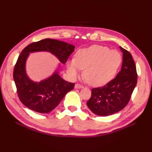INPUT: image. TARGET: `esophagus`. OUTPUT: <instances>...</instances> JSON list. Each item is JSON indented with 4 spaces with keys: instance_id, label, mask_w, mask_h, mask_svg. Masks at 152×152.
Wrapping results in <instances>:
<instances>
[{
    "instance_id": "esophagus-1",
    "label": "esophagus",
    "mask_w": 152,
    "mask_h": 152,
    "mask_svg": "<svg viewBox=\"0 0 152 152\" xmlns=\"http://www.w3.org/2000/svg\"><path fill=\"white\" fill-rule=\"evenodd\" d=\"M83 86L81 85V84H75V86H74V88H75L76 89H80V88H83Z\"/></svg>"
}]
</instances>
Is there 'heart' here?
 Here are the masks:
<instances>
[{
    "label": "heart",
    "instance_id": "heart-1",
    "mask_svg": "<svg viewBox=\"0 0 152 152\" xmlns=\"http://www.w3.org/2000/svg\"><path fill=\"white\" fill-rule=\"evenodd\" d=\"M122 63L121 53L105 46L93 45L80 49L75 58L67 61V70L75 78L84 70V77L91 85L102 86L112 81Z\"/></svg>",
    "mask_w": 152,
    "mask_h": 152
}]
</instances>
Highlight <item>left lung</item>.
Segmentation results:
<instances>
[{
    "instance_id": "1",
    "label": "left lung",
    "mask_w": 152,
    "mask_h": 152,
    "mask_svg": "<svg viewBox=\"0 0 152 152\" xmlns=\"http://www.w3.org/2000/svg\"><path fill=\"white\" fill-rule=\"evenodd\" d=\"M120 50L123 53L121 70L109 83L92 88L91 99L86 102L89 109L99 116L113 115L124 109L137 84V70L132 56L121 47Z\"/></svg>"
}]
</instances>
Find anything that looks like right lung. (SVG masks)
<instances>
[{"mask_svg":"<svg viewBox=\"0 0 152 152\" xmlns=\"http://www.w3.org/2000/svg\"><path fill=\"white\" fill-rule=\"evenodd\" d=\"M74 48L73 45L61 41L45 39L31 43L23 50L15 64L13 78L18 96L25 106L37 113H50L74 87V83L61 78L58 69L51 76L40 82L31 80L25 68L29 53L48 51L54 55L64 64L74 51Z\"/></svg>","mask_w":152,"mask_h":152,"instance_id":"add662e5","label":"right lung"}]
</instances>
